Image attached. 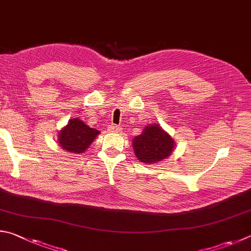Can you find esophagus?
Returning a JSON list of instances; mask_svg holds the SVG:
<instances>
[{"label":"esophagus","instance_id":"esophagus-1","mask_svg":"<svg viewBox=\"0 0 251 251\" xmlns=\"http://www.w3.org/2000/svg\"><path fill=\"white\" fill-rule=\"evenodd\" d=\"M108 130L112 131V133H117V131L120 130V127L115 124H111L110 127H108Z\"/></svg>","mask_w":251,"mask_h":251}]
</instances>
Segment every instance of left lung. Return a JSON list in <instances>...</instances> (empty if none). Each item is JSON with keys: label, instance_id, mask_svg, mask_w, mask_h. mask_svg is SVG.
Returning a JSON list of instances; mask_svg holds the SVG:
<instances>
[{"label": "left lung", "instance_id": "obj_1", "mask_svg": "<svg viewBox=\"0 0 251 251\" xmlns=\"http://www.w3.org/2000/svg\"><path fill=\"white\" fill-rule=\"evenodd\" d=\"M175 141L159 125H150L139 136L133 139L135 154L141 162L161 161L170 156Z\"/></svg>", "mask_w": 251, "mask_h": 251}]
</instances>
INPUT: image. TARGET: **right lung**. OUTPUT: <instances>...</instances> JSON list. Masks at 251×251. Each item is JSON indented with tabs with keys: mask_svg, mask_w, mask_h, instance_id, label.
<instances>
[{
	"mask_svg": "<svg viewBox=\"0 0 251 251\" xmlns=\"http://www.w3.org/2000/svg\"><path fill=\"white\" fill-rule=\"evenodd\" d=\"M100 134V130L85 125L79 118L70 120L68 125L59 133V144L67 151L81 153Z\"/></svg>",
	"mask_w": 251,
	"mask_h": 251,
	"instance_id": "obj_1",
	"label": "right lung"
}]
</instances>
